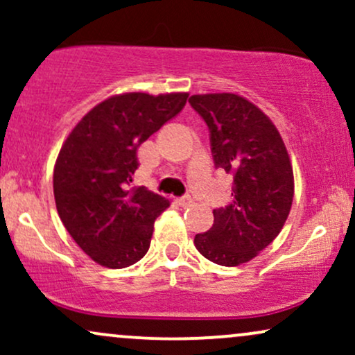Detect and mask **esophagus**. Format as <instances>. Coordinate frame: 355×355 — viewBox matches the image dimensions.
Wrapping results in <instances>:
<instances>
[{"label": "esophagus", "mask_w": 355, "mask_h": 355, "mask_svg": "<svg viewBox=\"0 0 355 355\" xmlns=\"http://www.w3.org/2000/svg\"><path fill=\"white\" fill-rule=\"evenodd\" d=\"M177 203L180 207H183V209H187V207H190L191 203H193V198L190 197V195H185V197H180V198H177Z\"/></svg>", "instance_id": "obj_1"}]
</instances>
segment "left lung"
<instances>
[{
	"instance_id": "8db88e82",
	"label": "left lung",
	"mask_w": 355,
	"mask_h": 355,
	"mask_svg": "<svg viewBox=\"0 0 355 355\" xmlns=\"http://www.w3.org/2000/svg\"><path fill=\"white\" fill-rule=\"evenodd\" d=\"M210 132L215 168L234 177L229 205L195 235L205 259L223 267L252 260L282 230L294 198V172L282 137L254 103L234 93L189 98Z\"/></svg>"
}]
</instances>
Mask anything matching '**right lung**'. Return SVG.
<instances>
[{"instance_id":"right-lung-1","label":"right lung","mask_w":355,"mask_h":355,"mask_svg":"<svg viewBox=\"0 0 355 355\" xmlns=\"http://www.w3.org/2000/svg\"><path fill=\"white\" fill-rule=\"evenodd\" d=\"M189 93H125L101 101L61 146L53 173L56 210L85 254L125 268L148 252L155 218L170 205L145 187L130 189L137 150L177 116Z\"/></svg>"}]
</instances>
